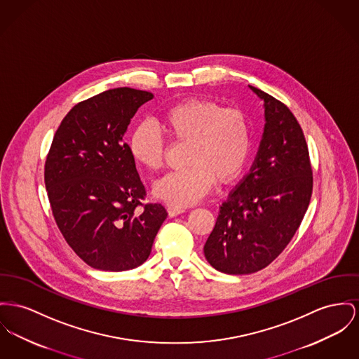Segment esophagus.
<instances>
[{"instance_id": "obj_1", "label": "esophagus", "mask_w": 359, "mask_h": 359, "mask_svg": "<svg viewBox=\"0 0 359 359\" xmlns=\"http://www.w3.org/2000/svg\"><path fill=\"white\" fill-rule=\"evenodd\" d=\"M185 210L184 208H180V207H172V205H168V214L170 217H174V216L180 215V214H184Z\"/></svg>"}]
</instances>
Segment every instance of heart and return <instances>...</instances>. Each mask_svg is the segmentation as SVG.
Instances as JSON below:
<instances>
[{"mask_svg":"<svg viewBox=\"0 0 359 359\" xmlns=\"http://www.w3.org/2000/svg\"><path fill=\"white\" fill-rule=\"evenodd\" d=\"M161 126L175 144H187V168L170 172L154 187V194L172 207L198 203L219 184L233 182L248 163L252 129L248 116L215 100L187 99L162 114ZM136 163L148 171L165 165L166 140L154 125L136 126L129 140Z\"/></svg>","mask_w":359,"mask_h":359,"instance_id":"b5f03b06","label":"heart"}]
</instances>
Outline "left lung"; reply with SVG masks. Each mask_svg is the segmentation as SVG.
I'll return each instance as SVG.
<instances>
[{
    "label": "left lung",
    "instance_id": "obj_1",
    "mask_svg": "<svg viewBox=\"0 0 359 359\" xmlns=\"http://www.w3.org/2000/svg\"><path fill=\"white\" fill-rule=\"evenodd\" d=\"M265 128L255 165L222 204L204 245L207 262L229 275L255 273L272 263L298 230L311 203L313 168L299 122L262 90Z\"/></svg>",
    "mask_w": 359,
    "mask_h": 359
}]
</instances>
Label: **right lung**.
<instances>
[{"instance_id":"1","label":"right lung","mask_w":359,"mask_h":359,"mask_svg":"<svg viewBox=\"0 0 359 359\" xmlns=\"http://www.w3.org/2000/svg\"><path fill=\"white\" fill-rule=\"evenodd\" d=\"M154 95L121 87L74 104L61 121L45 163L54 220L90 266L126 271L148 259L168 212L147 191L123 135Z\"/></svg>"}]
</instances>
